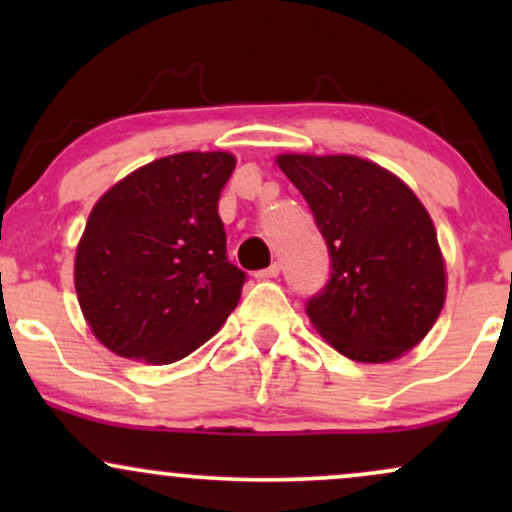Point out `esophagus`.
Listing matches in <instances>:
<instances>
[{"mask_svg": "<svg viewBox=\"0 0 512 512\" xmlns=\"http://www.w3.org/2000/svg\"><path fill=\"white\" fill-rule=\"evenodd\" d=\"M279 272H281L279 262H274V264H269L267 269H260V272H257L255 276H257V279H274V276H279Z\"/></svg>", "mask_w": 512, "mask_h": 512, "instance_id": "esophagus-1", "label": "esophagus"}]
</instances>
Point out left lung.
I'll use <instances>...</instances> for the list:
<instances>
[{"mask_svg":"<svg viewBox=\"0 0 512 512\" xmlns=\"http://www.w3.org/2000/svg\"><path fill=\"white\" fill-rule=\"evenodd\" d=\"M308 202L330 279L305 303L339 354L385 363L414 349L445 303V267L424 204L390 170L356 156L276 158Z\"/></svg>","mask_w":512,"mask_h":512,"instance_id":"8db88e82","label":"left lung"}]
</instances>
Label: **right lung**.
I'll use <instances>...</instances> for the list:
<instances>
[{"mask_svg":"<svg viewBox=\"0 0 512 512\" xmlns=\"http://www.w3.org/2000/svg\"><path fill=\"white\" fill-rule=\"evenodd\" d=\"M233 168L223 151L158 158L93 207L74 286L93 334L117 356L180 361L238 305L248 276L228 262L219 216Z\"/></svg>","mask_w":512,"mask_h":512,"instance_id":"1","label":"right lung"}]
</instances>
